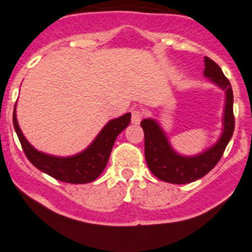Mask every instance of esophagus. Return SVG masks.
Wrapping results in <instances>:
<instances>
[{
  "mask_svg": "<svg viewBox=\"0 0 252 252\" xmlns=\"http://www.w3.org/2000/svg\"><path fill=\"white\" fill-rule=\"evenodd\" d=\"M143 112L139 109L131 110V123L133 124H139L140 121L143 119Z\"/></svg>",
  "mask_w": 252,
  "mask_h": 252,
  "instance_id": "34e87169",
  "label": "esophagus"
}]
</instances>
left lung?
Masks as SVG:
<instances>
[{"instance_id":"1","label":"left lung","mask_w":252,"mask_h":252,"mask_svg":"<svg viewBox=\"0 0 252 252\" xmlns=\"http://www.w3.org/2000/svg\"><path fill=\"white\" fill-rule=\"evenodd\" d=\"M204 76L225 92V107L222 115V133L218 142L200 154L182 155L174 150L169 138L155 119H143L140 126L144 130L145 160L150 171L158 179L171 184H188L205 176L221 159L235 128L234 95L231 84L224 76L221 68L209 57L204 58Z\"/></svg>"}]
</instances>
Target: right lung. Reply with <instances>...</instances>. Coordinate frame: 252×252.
I'll return each mask as SVG.
<instances>
[{
	"mask_svg": "<svg viewBox=\"0 0 252 252\" xmlns=\"http://www.w3.org/2000/svg\"><path fill=\"white\" fill-rule=\"evenodd\" d=\"M130 113L112 119L83 152L72 157H56L39 152L23 135L13 110V126L28 160L52 178L70 184H87L95 180L104 170L115 139L130 123Z\"/></svg>",
	"mask_w": 252,
	"mask_h": 252,
	"instance_id": "right-lung-1",
	"label": "right lung"
}]
</instances>
